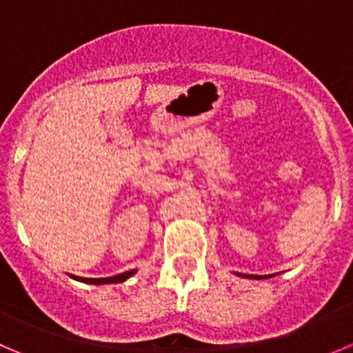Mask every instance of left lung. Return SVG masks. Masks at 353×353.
I'll return each instance as SVG.
<instances>
[{
	"instance_id": "1",
	"label": "left lung",
	"mask_w": 353,
	"mask_h": 353,
	"mask_svg": "<svg viewBox=\"0 0 353 353\" xmlns=\"http://www.w3.org/2000/svg\"><path fill=\"white\" fill-rule=\"evenodd\" d=\"M238 276H241V278H252V279H268V278H271V274H269V276H253V274H238Z\"/></svg>"
}]
</instances>
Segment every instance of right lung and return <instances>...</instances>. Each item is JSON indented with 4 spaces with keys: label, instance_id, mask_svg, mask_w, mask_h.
<instances>
[{
    "label": "right lung",
    "instance_id": "add662e5",
    "mask_svg": "<svg viewBox=\"0 0 353 353\" xmlns=\"http://www.w3.org/2000/svg\"><path fill=\"white\" fill-rule=\"evenodd\" d=\"M132 274H136V269H131V271H125L122 272V274H117V276H112V278H79V276H72V279H75V281H81V283H88V285H112V283H122L125 281V279L131 278Z\"/></svg>",
    "mask_w": 353,
    "mask_h": 353
}]
</instances>
